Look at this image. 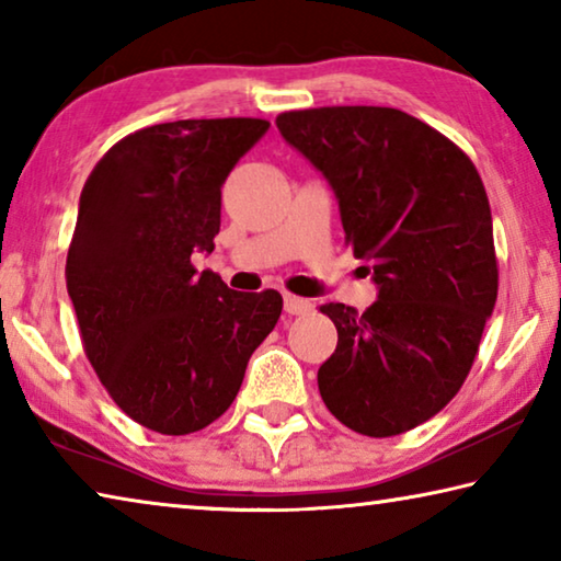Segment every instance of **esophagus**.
I'll list each match as a JSON object with an SVG mask.
<instances>
[{"instance_id": "34e87169", "label": "esophagus", "mask_w": 561, "mask_h": 561, "mask_svg": "<svg viewBox=\"0 0 561 561\" xmlns=\"http://www.w3.org/2000/svg\"><path fill=\"white\" fill-rule=\"evenodd\" d=\"M314 309V304L309 299H301V297H294V294H284V311L291 317H304L309 314V311Z\"/></svg>"}]
</instances>
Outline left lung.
<instances>
[{
	"mask_svg": "<svg viewBox=\"0 0 561 561\" xmlns=\"http://www.w3.org/2000/svg\"><path fill=\"white\" fill-rule=\"evenodd\" d=\"M277 128L329 180L378 299L324 304L339 331L319 393L346 428L391 438L460 391L497 299L485 185L462 150L398 108L287 111Z\"/></svg>",
	"mask_w": 561,
	"mask_h": 561,
	"instance_id": "obj_1",
	"label": "left lung"
}]
</instances>
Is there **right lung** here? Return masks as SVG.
I'll return each mask as SVG.
<instances>
[{
    "label": "right lung",
    "mask_w": 561,
    "mask_h": 561,
    "mask_svg": "<svg viewBox=\"0 0 561 561\" xmlns=\"http://www.w3.org/2000/svg\"><path fill=\"white\" fill-rule=\"evenodd\" d=\"M267 128L262 118L140 128L81 190L66 289L93 371L144 428L187 435L217 421L282 314L279 291H234L193 264L215 250L222 183Z\"/></svg>",
    "instance_id": "right-lung-1"
}]
</instances>
